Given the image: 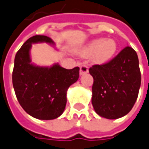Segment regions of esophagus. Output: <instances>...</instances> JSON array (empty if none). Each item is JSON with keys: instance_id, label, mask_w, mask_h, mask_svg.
<instances>
[{"instance_id": "esophagus-1", "label": "esophagus", "mask_w": 149, "mask_h": 149, "mask_svg": "<svg viewBox=\"0 0 149 149\" xmlns=\"http://www.w3.org/2000/svg\"><path fill=\"white\" fill-rule=\"evenodd\" d=\"M88 72V68L87 66L86 65H82L80 66V75H83V74H85L87 73Z\"/></svg>"}]
</instances>
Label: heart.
I'll list each match as a JSON object with an SVG mask.
<instances>
[{"mask_svg":"<svg viewBox=\"0 0 149 149\" xmlns=\"http://www.w3.org/2000/svg\"><path fill=\"white\" fill-rule=\"evenodd\" d=\"M117 51V44L113 39L97 38L89 42L83 47L78 53L82 57L92 56L93 61L96 64H105L115 56Z\"/></svg>","mask_w":149,"mask_h":149,"instance_id":"1","label":"heart"}]
</instances>
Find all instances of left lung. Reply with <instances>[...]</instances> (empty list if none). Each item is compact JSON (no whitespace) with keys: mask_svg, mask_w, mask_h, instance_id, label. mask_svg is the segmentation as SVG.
<instances>
[{"mask_svg":"<svg viewBox=\"0 0 149 149\" xmlns=\"http://www.w3.org/2000/svg\"><path fill=\"white\" fill-rule=\"evenodd\" d=\"M89 73L93 78L92 104L97 114L111 120L128 114L141 84L136 52L126 47L109 62L93 65Z\"/></svg>","mask_w":149,"mask_h":149,"instance_id":"8db88e82","label":"left lung"}]
</instances>
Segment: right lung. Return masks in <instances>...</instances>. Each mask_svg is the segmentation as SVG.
I'll return each instance as SVG.
<instances>
[{
	"label": "right lung",
	"mask_w": 149,
	"mask_h": 149,
	"mask_svg": "<svg viewBox=\"0 0 149 149\" xmlns=\"http://www.w3.org/2000/svg\"><path fill=\"white\" fill-rule=\"evenodd\" d=\"M54 45L49 37L36 35L26 41L17 52L12 73L13 87L23 109L39 120H53L62 114L69 87L78 80L79 68L67 70L55 64L42 67L31 63L33 43Z\"/></svg>",
	"instance_id": "1"
}]
</instances>
